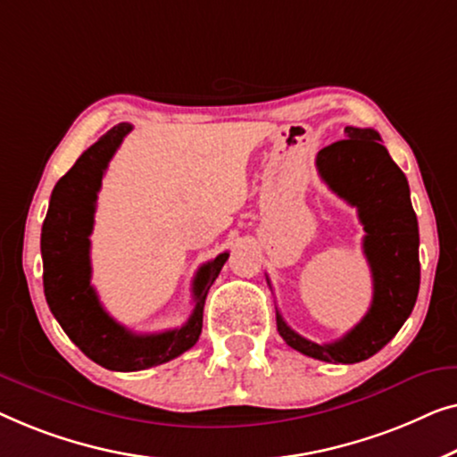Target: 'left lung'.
Segmentation results:
<instances>
[{
  "label": "left lung",
  "instance_id": "obj_1",
  "mask_svg": "<svg viewBox=\"0 0 457 457\" xmlns=\"http://www.w3.org/2000/svg\"><path fill=\"white\" fill-rule=\"evenodd\" d=\"M344 134V140L319 151L317 167L329 188L358 209L366 231L364 256L372 273L370 308L354 329L331 344L298 336L275 311L279 336L290 348L333 364L362 362L387 345L412 312L420 287L419 221L408 179L377 130L345 126Z\"/></svg>",
  "mask_w": 457,
  "mask_h": 457
}]
</instances>
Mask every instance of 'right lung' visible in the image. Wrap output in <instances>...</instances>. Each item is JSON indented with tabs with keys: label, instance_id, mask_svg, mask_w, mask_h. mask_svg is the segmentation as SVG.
I'll return each mask as SVG.
<instances>
[{
	"label": "right lung",
	"instance_id": "obj_1",
	"mask_svg": "<svg viewBox=\"0 0 457 457\" xmlns=\"http://www.w3.org/2000/svg\"><path fill=\"white\" fill-rule=\"evenodd\" d=\"M132 130L118 124L82 153L51 192L41 229L43 287L47 304L66 336L103 369L132 372L170 362L198 342L209 287L229 253L204 262L192 281L195 311L179 327L163 333H132L103 308L91 286V236L101 179L121 140Z\"/></svg>",
	"mask_w": 457,
	"mask_h": 457
}]
</instances>
